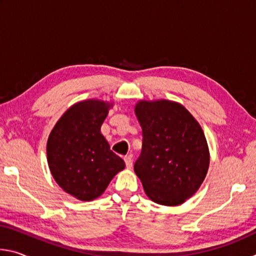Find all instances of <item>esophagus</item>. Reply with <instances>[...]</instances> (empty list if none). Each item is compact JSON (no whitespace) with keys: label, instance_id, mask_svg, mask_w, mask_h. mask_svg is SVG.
I'll return each instance as SVG.
<instances>
[{"label":"esophagus","instance_id":"obj_1","mask_svg":"<svg viewBox=\"0 0 256 256\" xmlns=\"http://www.w3.org/2000/svg\"><path fill=\"white\" fill-rule=\"evenodd\" d=\"M124 162H125V164H126L128 168H131V167H132L133 162H132L131 156H125V157H124Z\"/></svg>","mask_w":256,"mask_h":256}]
</instances>
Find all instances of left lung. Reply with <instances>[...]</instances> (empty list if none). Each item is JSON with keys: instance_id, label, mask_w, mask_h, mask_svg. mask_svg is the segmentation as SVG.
I'll return each mask as SVG.
<instances>
[{"instance_id": "obj_1", "label": "left lung", "mask_w": 256, "mask_h": 256, "mask_svg": "<svg viewBox=\"0 0 256 256\" xmlns=\"http://www.w3.org/2000/svg\"><path fill=\"white\" fill-rule=\"evenodd\" d=\"M136 115L142 128V150L134 172L154 202L180 204L200 188L209 167L200 124L185 107L170 100H142Z\"/></svg>"}]
</instances>
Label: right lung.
<instances>
[{"label":"right lung","mask_w":256,"mask_h":256,"mask_svg":"<svg viewBox=\"0 0 256 256\" xmlns=\"http://www.w3.org/2000/svg\"><path fill=\"white\" fill-rule=\"evenodd\" d=\"M108 108L100 100L76 104L56 123L47 142V160L56 183L81 201L102 196L125 167L100 133Z\"/></svg>","instance_id":"obj_1"}]
</instances>
